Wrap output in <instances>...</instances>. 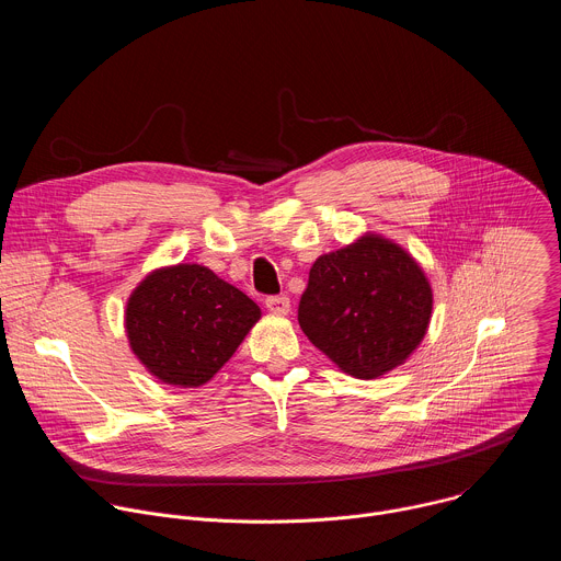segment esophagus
<instances>
[{
    "label": "esophagus",
    "instance_id": "esophagus-1",
    "mask_svg": "<svg viewBox=\"0 0 561 561\" xmlns=\"http://www.w3.org/2000/svg\"><path fill=\"white\" fill-rule=\"evenodd\" d=\"M266 308L275 314H288L290 310V299L286 295H273L266 299Z\"/></svg>",
    "mask_w": 561,
    "mask_h": 561
}]
</instances>
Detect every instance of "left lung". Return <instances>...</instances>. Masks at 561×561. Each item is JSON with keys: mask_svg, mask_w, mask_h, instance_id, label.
I'll list each match as a JSON object with an SVG mask.
<instances>
[{"mask_svg": "<svg viewBox=\"0 0 561 561\" xmlns=\"http://www.w3.org/2000/svg\"><path fill=\"white\" fill-rule=\"evenodd\" d=\"M433 290L422 266L399 244L366 232L317 257L299 299L306 337L357 379L404 364L422 344Z\"/></svg>", "mask_w": 561, "mask_h": 561, "instance_id": "1", "label": "left lung"}]
</instances>
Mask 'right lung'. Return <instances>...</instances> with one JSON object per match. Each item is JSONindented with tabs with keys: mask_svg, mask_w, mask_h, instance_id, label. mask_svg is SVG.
Listing matches in <instances>:
<instances>
[{
	"mask_svg": "<svg viewBox=\"0 0 561 561\" xmlns=\"http://www.w3.org/2000/svg\"><path fill=\"white\" fill-rule=\"evenodd\" d=\"M262 317L260 306L199 264L146 275L126 301L135 357L159 381L197 388L232 357Z\"/></svg>",
	"mask_w": 561,
	"mask_h": 561,
	"instance_id": "1",
	"label": "right lung"
}]
</instances>
